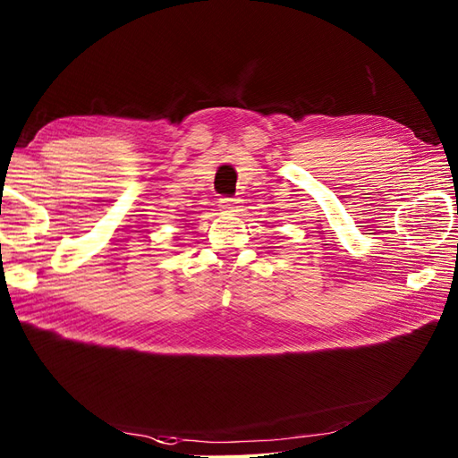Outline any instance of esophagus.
I'll use <instances>...</instances> for the list:
<instances>
[{"mask_svg":"<svg viewBox=\"0 0 458 458\" xmlns=\"http://www.w3.org/2000/svg\"><path fill=\"white\" fill-rule=\"evenodd\" d=\"M240 199H220L218 207L226 212H238L240 210Z\"/></svg>","mask_w":458,"mask_h":458,"instance_id":"obj_1","label":"esophagus"}]
</instances>
